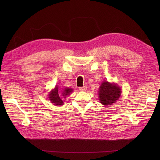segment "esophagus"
Returning a JSON list of instances; mask_svg holds the SVG:
<instances>
[{
	"label": "esophagus",
	"instance_id": "esophagus-1",
	"mask_svg": "<svg viewBox=\"0 0 160 160\" xmlns=\"http://www.w3.org/2000/svg\"><path fill=\"white\" fill-rule=\"evenodd\" d=\"M79 89L81 91H85L87 89H88V88H87L86 86H84V87H82V88H79Z\"/></svg>",
	"mask_w": 160,
	"mask_h": 160
}]
</instances>
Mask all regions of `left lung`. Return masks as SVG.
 <instances>
[{"instance_id":"obj_1","label":"left lung","mask_w":160,"mask_h":160,"mask_svg":"<svg viewBox=\"0 0 160 160\" xmlns=\"http://www.w3.org/2000/svg\"><path fill=\"white\" fill-rule=\"evenodd\" d=\"M122 94V89L115 83L103 81L101 84L98 95L100 103L105 106L111 105L117 101Z\"/></svg>"}]
</instances>
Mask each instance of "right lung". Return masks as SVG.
Returning <instances> with one entry per match:
<instances>
[{
    "mask_svg": "<svg viewBox=\"0 0 160 160\" xmlns=\"http://www.w3.org/2000/svg\"><path fill=\"white\" fill-rule=\"evenodd\" d=\"M73 91V89L69 88H65L62 90L61 93H59L58 91L57 85L55 86L54 89H52L48 94L49 99L51 102L54 105H63V101L62 99H66L67 96H69L72 92Z\"/></svg>",
    "mask_w": 160,
    "mask_h": 160,
    "instance_id": "right-lung-1",
    "label": "right lung"
}]
</instances>
